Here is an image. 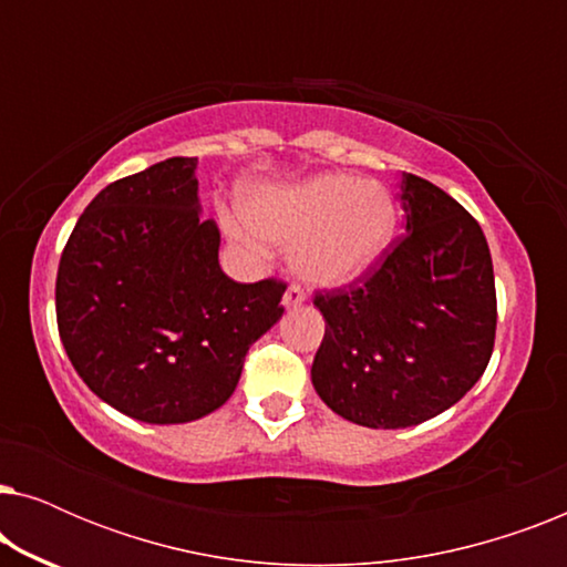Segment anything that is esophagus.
<instances>
[{
	"instance_id": "obj_1",
	"label": "esophagus",
	"mask_w": 567,
	"mask_h": 567,
	"mask_svg": "<svg viewBox=\"0 0 567 567\" xmlns=\"http://www.w3.org/2000/svg\"><path fill=\"white\" fill-rule=\"evenodd\" d=\"M305 299H307L305 289H301L299 284H291L289 289H286V293H284V307H286V309L301 307V305H305Z\"/></svg>"
}]
</instances>
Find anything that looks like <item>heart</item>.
<instances>
[{
    "mask_svg": "<svg viewBox=\"0 0 567 567\" xmlns=\"http://www.w3.org/2000/svg\"><path fill=\"white\" fill-rule=\"evenodd\" d=\"M245 216L258 235L293 247L299 274L322 286H343L369 274L398 231L392 193L382 183L348 175L262 188L247 200ZM251 230L245 221H231V235L245 243L255 239Z\"/></svg>",
    "mask_w": 567,
    "mask_h": 567,
    "instance_id": "obj_1",
    "label": "heart"
}]
</instances>
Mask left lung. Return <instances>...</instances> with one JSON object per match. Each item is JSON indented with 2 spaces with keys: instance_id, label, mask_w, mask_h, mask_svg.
<instances>
[{
  "instance_id": "8db88e82",
  "label": "left lung",
  "mask_w": 567,
  "mask_h": 567,
  "mask_svg": "<svg viewBox=\"0 0 567 567\" xmlns=\"http://www.w3.org/2000/svg\"><path fill=\"white\" fill-rule=\"evenodd\" d=\"M405 235L348 289L317 291L324 338L312 384L367 429H408L467 394L495 343L487 239L462 204L402 173Z\"/></svg>"
}]
</instances>
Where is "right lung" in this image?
<instances>
[{
	"label": "right lung",
	"mask_w": 567,
	"mask_h": 567,
	"mask_svg": "<svg viewBox=\"0 0 567 567\" xmlns=\"http://www.w3.org/2000/svg\"><path fill=\"white\" fill-rule=\"evenodd\" d=\"M196 167V157H173L107 185L59 262L69 361L100 400L144 423H188L221 408L250 346L284 315V281L237 284L221 270Z\"/></svg>",
	"instance_id": "1"
}]
</instances>
